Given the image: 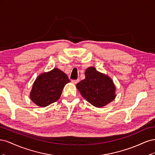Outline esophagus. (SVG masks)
Instances as JSON below:
<instances>
[{"label":"esophagus","mask_w":155,"mask_h":155,"mask_svg":"<svg viewBox=\"0 0 155 155\" xmlns=\"http://www.w3.org/2000/svg\"><path fill=\"white\" fill-rule=\"evenodd\" d=\"M79 81V79H76V80H72V83L74 84H77Z\"/></svg>","instance_id":"1"}]
</instances>
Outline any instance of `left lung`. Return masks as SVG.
Listing matches in <instances>:
<instances>
[{"label":"left lung","instance_id":"left-lung-1","mask_svg":"<svg viewBox=\"0 0 155 155\" xmlns=\"http://www.w3.org/2000/svg\"><path fill=\"white\" fill-rule=\"evenodd\" d=\"M85 75V79L79 82L76 87L87 101L100 108L114 100L116 87L109 76L97 71L94 67L88 68Z\"/></svg>","mask_w":155,"mask_h":155}]
</instances>
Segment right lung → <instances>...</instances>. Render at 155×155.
<instances>
[{
  "label": "right lung",
  "instance_id": "right-lung-1",
  "mask_svg": "<svg viewBox=\"0 0 155 155\" xmlns=\"http://www.w3.org/2000/svg\"><path fill=\"white\" fill-rule=\"evenodd\" d=\"M70 81L67 75L56 68L41 74L33 85L31 100L39 107L48 106L59 99L64 85Z\"/></svg>",
  "mask_w": 155,
  "mask_h": 155
}]
</instances>
